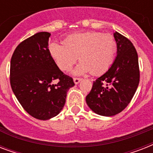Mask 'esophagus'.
Instances as JSON below:
<instances>
[{"instance_id": "esophagus-1", "label": "esophagus", "mask_w": 153, "mask_h": 153, "mask_svg": "<svg viewBox=\"0 0 153 153\" xmlns=\"http://www.w3.org/2000/svg\"><path fill=\"white\" fill-rule=\"evenodd\" d=\"M80 81H82V79L80 78H74V82L75 84H78Z\"/></svg>"}]
</instances>
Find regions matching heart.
I'll return each instance as SVG.
<instances>
[{"mask_svg": "<svg viewBox=\"0 0 153 153\" xmlns=\"http://www.w3.org/2000/svg\"><path fill=\"white\" fill-rule=\"evenodd\" d=\"M63 44L49 43V55L62 71H69L79 60L81 63L74 71L75 74L91 72L101 75L109 69L116 55L117 42L110 34L99 32L74 33L63 39Z\"/></svg>", "mask_w": 153, "mask_h": 153, "instance_id": "obj_1", "label": "heart"}]
</instances>
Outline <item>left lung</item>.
Returning <instances> with one entry per match:
<instances>
[{
	"instance_id": "8db88e82",
	"label": "left lung",
	"mask_w": 153,
	"mask_h": 153,
	"mask_svg": "<svg viewBox=\"0 0 153 153\" xmlns=\"http://www.w3.org/2000/svg\"><path fill=\"white\" fill-rule=\"evenodd\" d=\"M117 55L108 71L94 82L86 96L88 106L97 114L110 117L129 104L139 85L140 69L135 47L126 36L114 32Z\"/></svg>"
}]
</instances>
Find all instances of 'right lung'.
Segmentation results:
<instances>
[{
	"label": "right lung",
	"instance_id": "obj_1",
	"mask_svg": "<svg viewBox=\"0 0 153 153\" xmlns=\"http://www.w3.org/2000/svg\"><path fill=\"white\" fill-rule=\"evenodd\" d=\"M51 34L42 32L20 43L10 62V84L17 100L27 114L48 120L59 114L67 91L74 86L71 77L63 74L48 52ZM56 80L58 82L53 84Z\"/></svg>",
	"mask_w": 153,
	"mask_h": 153
}]
</instances>
